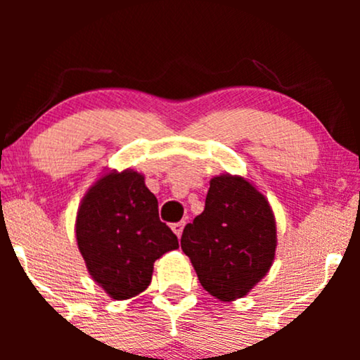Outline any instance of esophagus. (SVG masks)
<instances>
[{
    "label": "esophagus",
    "mask_w": 360,
    "mask_h": 360,
    "mask_svg": "<svg viewBox=\"0 0 360 360\" xmlns=\"http://www.w3.org/2000/svg\"><path fill=\"white\" fill-rule=\"evenodd\" d=\"M184 225H186V221H177V223H172V230H174V233L177 235V237H181V235H183Z\"/></svg>",
    "instance_id": "esophagus-1"
}]
</instances>
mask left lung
<instances>
[{"label": "left lung", "instance_id": "8db88e82", "mask_svg": "<svg viewBox=\"0 0 360 360\" xmlns=\"http://www.w3.org/2000/svg\"><path fill=\"white\" fill-rule=\"evenodd\" d=\"M181 249L210 295L221 301L242 298L274 260L271 206L243 177H213L203 213L184 226Z\"/></svg>", "mask_w": 360, "mask_h": 360}]
</instances>
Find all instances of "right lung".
<instances>
[{
	"instance_id": "1",
	"label": "right lung",
	"mask_w": 360,
	"mask_h": 360,
	"mask_svg": "<svg viewBox=\"0 0 360 360\" xmlns=\"http://www.w3.org/2000/svg\"><path fill=\"white\" fill-rule=\"evenodd\" d=\"M76 237L89 274L113 300L140 295L155 260L179 247L135 171L110 172L89 189L77 212Z\"/></svg>"
}]
</instances>
